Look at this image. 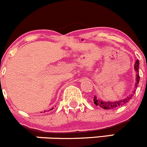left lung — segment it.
I'll return each instance as SVG.
<instances>
[{
    "instance_id": "1",
    "label": "left lung",
    "mask_w": 147,
    "mask_h": 147,
    "mask_svg": "<svg viewBox=\"0 0 147 147\" xmlns=\"http://www.w3.org/2000/svg\"><path fill=\"white\" fill-rule=\"evenodd\" d=\"M139 66H140V62L139 61L137 60L136 62H135V65H134V67H135V70L136 71L137 75H136V83H135V88H137V86H138V84H139L140 82V76H139ZM135 90L132 92L128 96H127L126 98H123V99L120 100L119 101H105L99 99V98H97V96H94V98H93V102L96 105V106H99L100 107L104 109H114V108H117L119 107H121V106L123 105L128 103L130 100L132 99L133 96L135 94Z\"/></svg>"
}]
</instances>
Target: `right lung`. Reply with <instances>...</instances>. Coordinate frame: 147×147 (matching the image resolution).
<instances>
[{"label": "right lung", "mask_w": 147, "mask_h": 147, "mask_svg": "<svg viewBox=\"0 0 147 147\" xmlns=\"http://www.w3.org/2000/svg\"><path fill=\"white\" fill-rule=\"evenodd\" d=\"M51 109H53V108H52V109H49V110H51ZM46 112V111H44V112ZM48 112H49V111H48Z\"/></svg>", "instance_id": "add662e5"}]
</instances>
